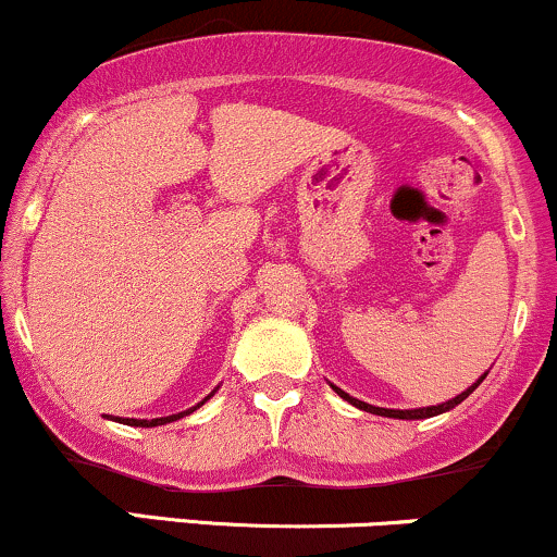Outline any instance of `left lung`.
I'll use <instances>...</instances> for the list:
<instances>
[{
  "label": "left lung",
  "instance_id": "obj_1",
  "mask_svg": "<svg viewBox=\"0 0 557 557\" xmlns=\"http://www.w3.org/2000/svg\"><path fill=\"white\" fill-rule=\"evenodd\" d=\"M487 376V374H484ZM484 376H479V382H474V385H471L469 389H466V393H461V395H456V398L453 400H447V403H443V406H430V408H413V411H395V408H380V406H369V403H363V400H356V398H350L348 393H343L341 387H335L332 385V389H335L337 395H341L343 400H348L350 406H356V408H361V411H369V413H376V417H389V419H430V417H437V413H445V411H450V408H456L458 403L461 400H466L469 398L471 393H474V389L482 385V380Z\"/></svg>",
  "mask_w": 557,
  "mask_h": 557
}]
</instances>
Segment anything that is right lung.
<instances>
[{"label":"right lung","instance_id":"obj_1","mask_svg":"<svg viewBox=\"0 0 557 557\" xmlns=\"http://www.w3.org/2000/svg\"><path fill=\"white\" fill-rule=\"evenodd\" d=\"M209 398H212V395H207V398L198 403V406H203V403H207ZM198 406L188 408V411H183V413H175V417H162V419H117V421H120V424H131V426H159V424H170V421H177V419L188 417V413H194Z\"/></svg>","mask_w":557,"mask_h":557}]
</instances>
